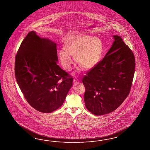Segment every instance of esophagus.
<instances>
[{"label":"esophagus","mask_w":150,"mask_h":150,"mask_svg":"<svg viewBox=\"0 0 150 150\" xmlns=\"http://www.w3.org/2000/svg\"><path fill=\"white\" fill-rule=\"evenodd\" d=\"M79 82V80L77 79H74L73 80V82L74 83H76Z\"/></svg>","instance_id":"1"}]
</instances>
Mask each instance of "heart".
<instances>
[{
    "label": "heart",
    "instance_id": "obj_1",
    "mask_svg": "<svg viewBox=\"0 0 150 150\" xmlns=\"http://www.w3.org/2000/svg\"><path fill=\"white\" fill-rule=\"evenodd\" d=\"M103 51L102 42L88 36H75L65 40L64 48L59 50L58 56L64 69L70 71L76 56L77 63L86 69H91L99 63Z\"/></svg>",
    "mask_w": 150,
    "mask_h": 150
}]
</instances>
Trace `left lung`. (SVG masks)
<instances>
[{"label": "left lung", "instance_id": "8db88e82", "mask_svg": "<svg viewBox=\"0 0 150 150\" xmlns=\"http://www.w3.org/2000/svg\"><path fill=\"white\" fill-rule=\"evenodd\" d=\"M113 37L105 57L82 79L85 105L96 115L110 113L120 106L129 93L134 74L133 52L120 37Z\"/></svg>", "mask_w": 150, "mask_h": 150}]
</instances>
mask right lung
I'll return each instance as SVG.
<instances>
[{
  "label": "right lung",
  "mask_w": 150,
  "mask_h": 150,
  "mask_svg": "<svg viewBox=\"0 0 150 150\" xmlns=\"http://www.w3.org/2000/svg\"><path fill=\"white\" fill-rule=\"evenodd\" d=\"M58 62L56 44L31 31L15 59V76L24 98L35 110L49 113L62 106L73 79Z\"/></svg>",
  "instance_id": "right-lung-1"
}]
</instances>
